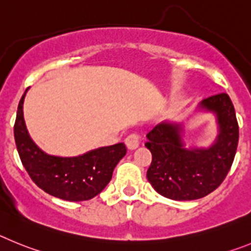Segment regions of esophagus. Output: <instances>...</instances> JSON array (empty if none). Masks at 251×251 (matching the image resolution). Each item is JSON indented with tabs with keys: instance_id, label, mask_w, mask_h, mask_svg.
Returning <instances> with one entry per match:
<instances>
[{
	"instance_id": "34e87169",
	"label": "esophagus",
	"mask_w": 251,
	"mask_h": 251,
	"mask_svg": "<svg viewBox=\"0 0 251 251\" xmlns=\"http://www.w3.org/2000/svg\"><path fill=\"white\" fill-rule=\"evenodd\" d=\"M125 144L127 146L128 150H135L139 148L140 145V136L137 134H131L128 135L125 139Z\"/></svg>"
}]
</instances>
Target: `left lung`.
<instances>
[{"mask_svg": "<svg viewBox=\"0 0 251 251\" xmlns=\"http://www.w3.org/2000/svg\"><path fill=\"white\" fill-rule=\"evenodd\" d=\"M198 112L215 115L218 135L207 148H186L184 124L164 121L146 135L152 161L148 180L155 190L176 201L196 200L213 193L231 168L239 141V126L227 94L210 96Z\"/></svg>", "mask_w": 251, "mask_h": 251, "instance_id": "8db88e82", "label": "left lung"}]
</instances>
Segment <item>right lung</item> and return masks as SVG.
Masks as SVG:
<instances>
[{"label": "right lung", "mask_w": 251, "mask_h": 251, "mask_svg": "<svg viewBox=\"0 0 251 251\" xmlns=\"http://www.w3.org/2000/svg\"><path fill=\"white\" fill-rule=\"evenodd\" d=\"M27 90L20 100L13 130L17 151L32 181L45 193L67 201H85L99 195L126 155V146L119 142L72 157L49 155L36 145L26 127L24 101Z\"/></svg>", "instance_id": "obj_1"}]
</instances>
